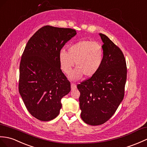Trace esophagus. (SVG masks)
<instances>
[{
    "label": "esophagus",
    "instance_id": "esophagus-1",
    "mask_svg": "<svg viewBox=\"0 0 147 147\" xmlns=\"http://www.w3.org/2000/svg\"><path fill=\"white\" fill-rule=\"evenodd\" d=\"M71 89H72V90H75L77 88L76 84H74V83H71Z\"/></svg>",
    "mask_w": 147,
    "mask_h": 147
}]
</instances>
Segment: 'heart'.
<instances>
[{
    "mask_svg": "<svg viewBox=\"0 0 147 147\" xmlns=\"http://www.w3.org/2000/svg\"><path fill=\"white\" fill-rule=\"evenodd\" d=\"M103 57V47L91 40H80L71 45L68 52L61 50L59 55L61 69L67 74L70 73L75 62L77 68L69 76L73 80L83 75L86 78L93 76L100 70Z\"/></svg>",
    "mask_w": 147,
    "mask_h": 147,
    "instance_id": "1",
    "label": "heart"
}]
</instances>
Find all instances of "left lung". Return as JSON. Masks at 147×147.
I'll use <instances>...</instances> for the list:
<instances>
[{
    "mask_svg": "<svg viewBox=\"0 0 147 147\" xmlns=\"http://www.w3.org/2000/svg\"><path fill=\"white\" fill-rule=\"evenodd\" d=\"M104 57L98 72L77 85L80 92L81 117L86 123L100 125L117 111L124 97L127 69L120 49L103 34Z\"/></svg>",
    "mask_w": 147,
    "mask_h": 147,
    "instance_id": "1",
    "label": "left lung"
}]
</instances>
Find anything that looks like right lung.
Here are the masks:
<instances>
[{
	"instance_id": "add662e5",
	"label": "right lung",
	"mask_w": 147,
	"mask_h": 147,
	"mask_svg": "<svg viewBox=\"0 0 147 147\" xmlns=\"http://www.w3.org/2000/svg\"><path fill=\"white\" fill-rule=\"evenodd\" d=\"M76 31L46 26L27 42L19 67V91L27 110L43 121L59 115L61 100L71 91L70 82L61 69L59 53Z\"/></svg>"
}]
</instances>
